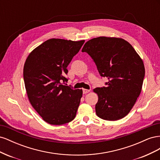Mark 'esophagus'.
<instances>
[{"label": "esophagus", "instance_id": "1", "mask_svg": "<svg viewBox=\"0 0 160 160\" xmlns=\"http://www.w3.org/2000/svg\"><path fill=\"white\" fill-rule=\"evenodd\" d=\"M89 92H90V89H83V94H86L89 93Z\"/></svg>", "mask_w": 160, "mask_h": 160}]
</instances>
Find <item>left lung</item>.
<instances>
[{"instance_id":"obj_1","label":"left lung","mask_w":160,"mask_h":160,"mask_svg":"<svg viewBox=\"0 0 160 160\" xmlns=\"http://www.w3.org/2000/svg\"><path fill=\"white\" fill-rule=\"evenodd\" d=\"M82 52L93 59L99 74L106 77V88H95L97 115L108 121L125 117L142 91L145 67L132 45L123 38L99 37L88 41Z\"/></svg>"}]
</instances>
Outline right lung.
Here are the masks:
<instances>
[{"instance_id":"right-lung-1","label":"right lung","mask_w":160,"mask_h":160,"mask_svg":"<svg viewBox=\"0 0 160 160\" xmlns=\"http://www.w3.org/2000/svg\"><path fill=\"white\" fill-rule=\"evenodd\" d=\"M84 42L85 40L50 38L33 49L24 65L28 100L42 119L51 125L65 124L75 118L83 90L65 85V75L67 66Z\"/></svg>"}]
</instances>
